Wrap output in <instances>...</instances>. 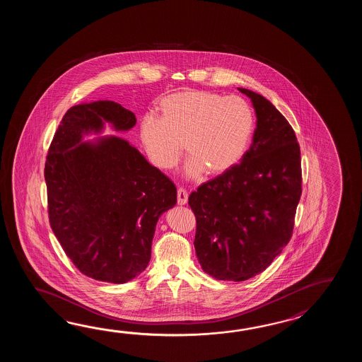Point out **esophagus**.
<instances>
[{"mask_svg":"<svg viewBox=\"0 0 362 362\" xmlns=\"http://www.w3.org/2000/svg\"><path fill=\"white\" fill-rule=\"evenodd\" d=\"M187 198H189V195H187V192L185 190V189H178L177 190V203L180 206H184L187 203Z\"/></svg>","mask_w":362,"mask_h":362,"instance_id":"1","label":"esophagus"}]
</instances>
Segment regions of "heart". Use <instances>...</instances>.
<instances>
[{
	"label": "heart",
	"instance_id": "obj_1",
	"mask_svg": "<svg viewBox=\"0 0 362 362\" xmlns=\"http://www.w3.org/2000/svg\"><path fill=\"white\" fill-rule=\"evenodd\" d=\"M159 117L147 115L139 124V139L155 168L170 170L189 155L186 177L197 180L206 172L223 175L238 164L255 131L252 110L239 97L208 90H185L164 97Z\"/></svg>",
	"mask_w": 362,
	"mask_h": 362
}]
</instances>
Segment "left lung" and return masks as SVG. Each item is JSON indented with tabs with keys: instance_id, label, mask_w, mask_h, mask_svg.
Here are the masks:
<instances>
[{
	"instance_id": "left-lung-1",
	"label": "left lung",
	"mask_w": 362,
	"mask_h": 362,
	"mask_svg": "<svg viewBox=\"0 0 362 362\" xmlns=\"http://www.w3.org/2000/svg\"><path fill=\"white\" fill-rule=\"evenodd\" d=\"M252 102V144L234 168L189 197L202 269L220 281H246L267 269L293 235L301 195L300 146L293 127L262 94Z\"/></svg>"
}]
</instances>
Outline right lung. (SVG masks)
I'll use <instances>...</instances> for the list:
<instances>
[{
	"label": "right lung",
	"mask_w": 362,
	"mask_h": 362,
	"mask_svg": "<svg viewBox=\"0 0 362 362\" xmlns=\"http://www.w3.org/2000/svg\"><path fill=\"white\" fill-rule=\"evenodd\" d=\"M112 100L69 108L47 151L49 221L62 248L86 277L125 284L146 269L159 217L177 202L176 186L127 139L100 134L136 125Z\"/></svg>",
	"instance_id": "1"
}]
</instances>
